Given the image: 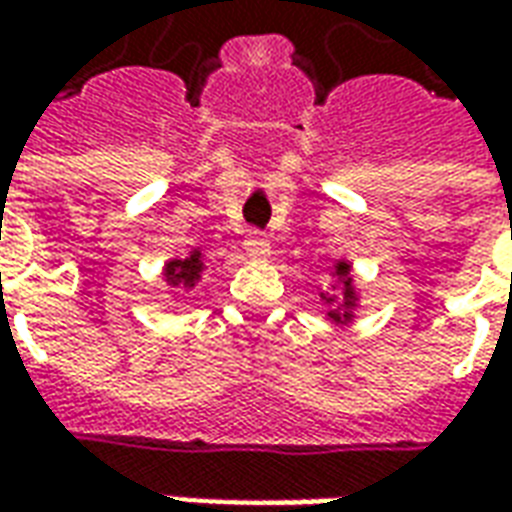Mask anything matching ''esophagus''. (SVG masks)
I'll return each mask as SVG.
<instances>
[{"label": "esophagus", "instance_id": "esophagus-1", "mask_svg": "<svg viewBox=\"0 0 512 512\" xmlns=\"http://www.w3.org/2000/svg\"><path fill=\"white\" fill-rule=\"evenodd\" d=\"M244 249L249 257H266L268 255V238L263 233L252 230V233L246 235Z\"/></svg>", "mask_w": 512, "mask_h": 512}]
</instances>
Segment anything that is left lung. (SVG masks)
I'll return each instance as SVG.
<instances>
[{
  "mask_svg": "<svg viewBox=\"0 0 512 512\" xmlns=\"http://www.w3.org/2000/svg\"><path fill=\"white\" fill-rule=\"evenodd\" d=\"M334 271H337V277L343 279V310H329V318H332L334 323H348L351 321V310H354V304H356V290H354V279H351V266H348V263H337V266H334ZM321 299L326 301V304H334V301H337V296L321 293Z\"/></svg>",
  "mask_w": 512,
  "mask_h": 512,
  "instance_id": "left-lung-1",
  "label": "left lung"
}]
</instances>
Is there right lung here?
I'll list each match as a JSON object with an SVG mask.
<instances>
[{"instance_id": "add662e5", "label": "right lung", "mask_w": 512, "mask_h": 512, "mask_svg": "<svg viewBox=\"0 0 512 512\" xmlns=\"http://www.w3.org/2000/svg\"><path fill=\"white\" fill-rule=\"evenodd\" d=\"M164 274H167V282L172 288H194L202 274L200 249H194V252H191L189 257H183V260H169L167 268H164Z\"/></svg>"}]
</instances>
